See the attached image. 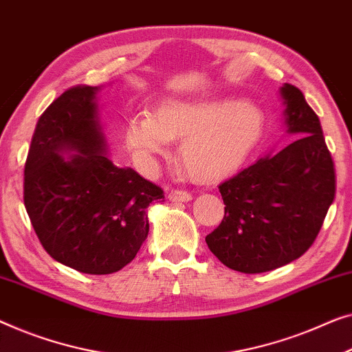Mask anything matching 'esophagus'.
I'll use <instances>...</instances> for the list:
<instances>
[{
	"label": "esophagus",
	"instance_id": "esophagus-1",
	"mask_svg": "<svg viewBox=\"0 0 352 352\" xmlns=\"http://www.w3.org/2000/svg\"><path fill=\"white\" fill-rule=\"evenodd\" d=\"M168 200L173 203H187L192 200V195L186 190H171L168 193Z\"/></svg>",
	"mask_w": 352,
	"mask_h": 352
}]
</instances>
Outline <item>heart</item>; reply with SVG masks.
I'll return each mask as SVG.
<instances>
[{"label":"heart","instance_id":"1","mask_svg":"<svg viewBox=\"0 0 352 352\" xmlns=\"http://www.w3.org/2000/svg\"><path fill=\"white\" fill-rule=\"evenodd\" d=\"M263 111L241 100L168 98L152 116L126 124L125 141L142 165L165 155L168 141H181L177 159L197 182L226 179L246 164L262 141Z\"/></svg>","mask_w":352,"mask_h":352}]
</instances>
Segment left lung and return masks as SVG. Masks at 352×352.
Here are the masks:
<instances>
[{"label":"left lung","mask_w":352,"mask_h":352,"mask_svg":"<svg viewBox=\"0 0 352 352\" xmlns=\"http://www.w3.org/2000/svg\"><path fill=\"white\" fill-rule=\"evenodd\" d=\"M279 94L286 131L297 138L219 186L226 216L206 244L235 272H272L302 257L335 198V166L319 117L294 85Z\"/></svg>","instance_id":"left-lung-1"}]
</instances>
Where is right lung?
I'll return each instance as SVG.
<instances>
[{
	"label": "right lung",
	"instance_id": "obj_1",
	"mask_svg": "<svg viewBox=\"0 0 352 352\" xmlns=\"http://www.w3.org/2000/svg\"><path fill=\"white\" fill-rule=\"evenodd\" d=\"M73 87L34 129L25 162L23 201L54 261L87 274H111L133 261L149 233L147 206L164 190L108 157L96 94Z\"/></svg>",
	"mask_w": 352,
	"mask_h": 352
}]
</instances>
